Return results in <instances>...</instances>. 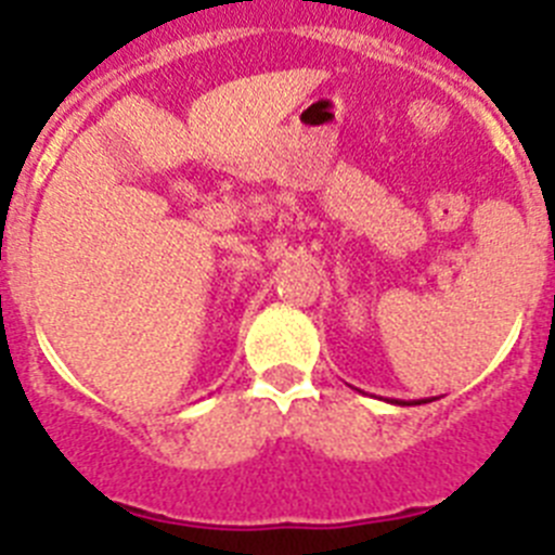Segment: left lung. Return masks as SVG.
<instances>
[{
	"mask_svg": "<svg viewBox=\"0 0 555 555\" xmlns=\"http://www.w3.org/2000/svg\"><path fill=\"white\" fill-rule=\"evenodd\" d=\"M397 405H411V403H397Z\"/></svg>",
	"mask_w": 555,
	"mask_h": 555,
	"instance_id": "obj_1",
	"label": "left lung"
}]
</instances>
